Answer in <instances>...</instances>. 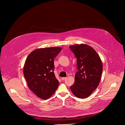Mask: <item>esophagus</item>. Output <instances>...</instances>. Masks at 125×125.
Here are the masks:
<instances>
[{"instance_id": "34e87169", "label": "esophagus", "mask_w": 125, "mask_h": 125, "mask_svg": "<svg viewBox=\"0 0 125 125\" xmlns=\"http://www.w3.org/2000/svg\"><path fill=\"white\" fill-rule=\"evenodd\" d=\"M66 79V77H62V78H61V80H62V81H64V80H65Z\"/></svg>"}]
</instances>
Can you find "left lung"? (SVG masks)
Instances as JSON below:
<instances>
[{"instance_id": "obj_1", "label": "left lung", "mask_w": 125, "mask_h": 125, "mask_svg": "<svg viewBox=\"0 0 125 125\" xmlns=\"http://www.w3.org/2000/svg\"><path fill=\"white\" fill-rule=\"evenodd\" d=\"M69 47L77 58L78 70L71 90L77 97L85 98L99 85L103 70L102 62L97 53L90 46L77 44Z\"/></svg>"}]
</instances>
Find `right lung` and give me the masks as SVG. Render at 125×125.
Returning a JSON list of instances; mask_svg holds the SVG:
<instances>
[{
  "mask_svg": "<svg viewBox=\"0 0 125 125\" xmlns=\"http://www.w3.org/2000/svg\"><path fill=\"white\" fill-rule=\"evenodd\" d=\"M61 50L60 47L38 48L31 52L26 60L24 77L30 90L39 98L48 99L58 87L54 60Z\"/></svg>",
  "mask_w": 125,
  "mask_h": 125,
  "instance_id": "obj_1",
  "label": "right lung"
}]
</instances>
